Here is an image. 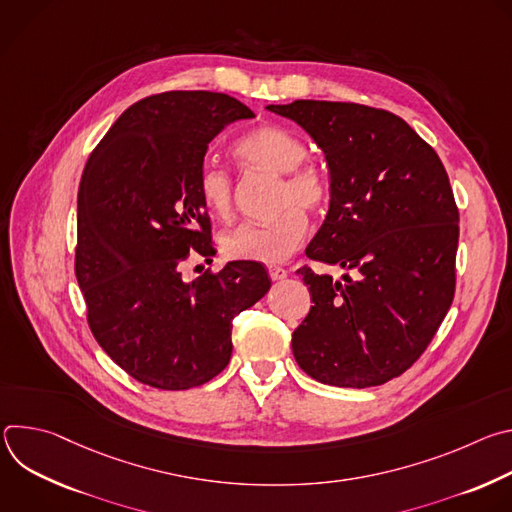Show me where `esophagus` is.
I'll use <instances>...</instances> for the list:
<instances>
[{"label": "esophagus", "instance_id": "esophagus-1", "mask_svg": "<svg viewBox=\"0 0 512 512\" xmlns=\"http://www.w3.org/2000/svg\"><path fill=\"white\" fill-rule=\"evenodd\" d=\"M269 277H271L273 281H281V279H285V277H287V269L271 265V267H269Z\"/></svg>", "mask_w": 512, "mask_h": 512}]
</instances>
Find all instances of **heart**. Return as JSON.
Listing matches in <instances>:
<instances>
[{"label": "heart", "instance_id": "heart-1", "mask_svg": "<svg viewBox=\"0 0 512 512\" xmlns=\"http://www.w3.org/2000/svg\"><path fill=\"white\" fill-rule=\"evenodd\" d=\"M233 154L249 168L285 174L277 194V208L283 212L267 223H249L229 231L221 241L223 253L243 261H285L308 235V218L297 206L308 212L322 210L330 200L328 176L308 160V141L281 125H261L245 133L235 143ZM196 190L202 206L214 218L225 221L233 214L235 186L225 168L204 162L198 170Z\"/></svg>", "mask_w": 512, "mask_h": 512}]
</instances>
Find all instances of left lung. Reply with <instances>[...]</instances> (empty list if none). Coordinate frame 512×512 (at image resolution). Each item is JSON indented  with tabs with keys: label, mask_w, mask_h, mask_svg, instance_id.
I'll return each instance as SVG.
<instances>
[{
	"label": "left lung",
	"mask_w": 512,
	"mask_h": 512,
	"mask_svg": "<svg viewBox=\"0 0 512 512\" xmlns=\"http://www.w3.org/2000/svg\"><path fill=\"white\" fill-rule=\"evenodd\" d=\"M326 156L328 214L306 255L354 271L300 269L312 308L291 336L300 369L332 387L403 375L446 318L456 287L458 208L446 168L397 115L356 103L267 105Z\"/></svg>",
	"instance_id": "8db88e82"
}]
</instances>
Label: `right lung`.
I'll list each match as a JSON object with an SVG mask.
<instances>
[{
  "mask_svg": "<svg viewBox=\"0 0 512 512\" xmlns=\"http://www.w3.org/2000/svg\"><path fill=\"white\" fill-rule=\"evenodd\" d=\"M251 117L223 93H160L121 113L85 166L75 269L89 326L143 385L184 391L214 379L233 354V318L271 287L249 261L182 277L192 249L206 261L216 253L196 190L208 143Z\"/></svg>",
  "mask_w": 512,
  "mask_h": 512,
  "instance_id": "1",
  "label": "right lung"
}]
</instances>
